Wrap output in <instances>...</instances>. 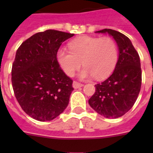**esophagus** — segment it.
<instances>
[{
	"mask_svg": "<svg viewBox=\"0 0 153 153\" xmlns=\"http://www.w3.org/2000/svg\"><path fill=\"white\" fill-rule=\"evenodd\" d=\"M82 86H83V84L79 83V82H75V81L73 82V87H74V89L80 88V87H82Z\"/></svg>",
	"mask_w": 153,
	"mask_h": 153,
	"instance_id": "34e87169",
	"label": "esophagus"
}]
</instances>
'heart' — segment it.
<instances>
[{
  "label": "heart",
  "instance_id": "heart-1",
  "mask_svg": "<svg viewBox=\"0 0 153 153\" xmlns=\"http://www.w3.org/2000/svg\"><path fill=\"white\" fill-rule=\"evenodd\" d=\"M70 51L59 49L57 60L65 74L73 76L81 66L79 77L87 79L94 77L100 80L111 74L116 67L118 51L116 43L109 37L84 36L69 43Z\"/></svg>",
  "mask_w": 153,
  "mask_h": 153
}]
</instances>
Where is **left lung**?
I'll use <instances>...</instances> for the list:
<instances>
[{
    "label": "left lung",
    "instance_id": "8db88e82",
    "mask_svg": "<svg viewBox=\"0 0 153 153\" xmlns=\"http://www.w3.org/2000/svg\"><path fill=\"white\" fill-rule=\"evenodd\" d=\"M96 32L111 36L117 44L119 55L113 74L95 85V93L88 102L98 114L106 118H117L133 107L140 93V57L130 39L121 32L106 28Z\"/></svg>",
    "mask_w": 153,
    "mask_h": 153
}]
</instances>
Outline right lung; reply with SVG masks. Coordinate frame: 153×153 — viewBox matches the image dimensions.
<instances>
[{
    "instance_id": "right-lung-1",
    "label": "right lung",
    "mask_w": 153,
    "mask_h": 153,
    "mask_svg": "<svg viewBox=\"0 0 153 153\" xmlns=\"http://www.w3.org/2000/svg\"><path fill=\"white\" fill-rule=\"evenodd\" d=\"M74 34L49 29L23 42L16 53L12 84L24 111L39 121H51L69 103L72 81L60 68L57 52Z\"/></svg>"
}]
</instances>
